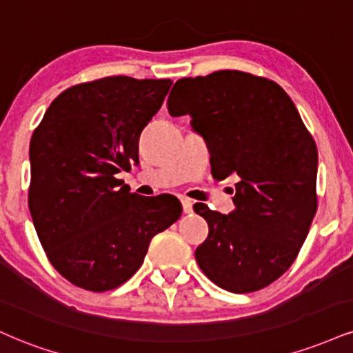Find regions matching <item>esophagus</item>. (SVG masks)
Returning <instances> with one entry per match:
<instances>
[{"label":"esophagus","mask_w":353,"mask_h":353,"mask_svg":"<svg viewBox=\"0 0 353 353\" xmlns=\"http://www.w3.org/2000/svg\"><path fill=\"white\" fill-rule=\"evenodd\" d=\"M181 202H182V209H184V214H192L194 202L190 201V199H188V197L181 199Z\"/></svg>","instance_id":"obj_1"}]
</instances>
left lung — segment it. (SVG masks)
<instances>
[{"label":"left lung","instance_id":"1","mask_svg":"<svg viewBox=\"0 0 353 353\" xmlns=\"http://www.w3.org/2000/svg\"><path fill=\"white\" fill-rule=\"evenodd\" d=\"M168 110L192 118V130L209 146L212 176L239 181L228 215L194 205L209 223L195 260L222 290H263L294 263L316 215L311 133L278 83L240 70L177 80Z\"/></svg>","mask_w":353,"mask_h":353}]
</instances>
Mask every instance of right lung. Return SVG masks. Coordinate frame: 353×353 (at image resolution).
I'll return each mask as SVG.
<instances>
[{"label": "right lung", "instance_id": "add662e5", "mask_svg": "<svg viewBox=\"0 0 353 353\" xmlns=\"http://www.w3.org/2000/svg\"><path fill=\"white\" fill-rule=\"evenodd\" d=\"M171 85L126 75L74 85L34 130L29 212L49 261L75 286H121L152 236L181 217L177 199L131 194L118 179L138 163L139 134Z\"/></svg>", "mask_w": 353, "mask_h": 353}]
</instances>
